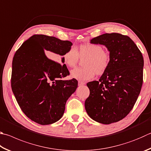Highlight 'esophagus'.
Returning a JSON list of instances; mask_svg holds the SVG:
<instances>
[{
  "label": "esophagus",
  "mask_w": 151,
  "mask_h": 151,
  "mask_svg": "<svg viewBox=\"0 0 151 151\" xmlns=\"http://www.w3.org/2000/svg\"><path fill=\"white\" fill-rule=\"evenodd\" d=\"M86 84V83L83 81H78V86H82V85H84Z\"/></svg>",
  "instance_id": "esophagus-1"
}]
</instances>
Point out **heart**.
Instances as JSON below:
<instances>
[{
  "label": "heart",
  "instance_id": "b5f03b06",
  "mask_svg": "<svg viewBox=\"0 0 151 151\" xmlns=\"http://www.w3.org/2000/svg\"><path fill=\"white\" fill-rule=\"evenodd\" d=\"M81 59H86L84 68H76L70 71L73 78L80 81H88L94 77L95 74L102 75L106 72L110 62V55L102 46L94 43L81 45L78 49L71 47L65 53L64 63L68 67H75Z\"/></svg>",
  "mask_w": 151,
  "mask_h": 151
}]
</instances>
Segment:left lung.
<instances>
[{
  "instance_id": "1",
  "label": "left lung",
  "mask_w": 151,
  "mask_h": 151,
  "mask_svg": "<svg viewBox=\"0 0 151 151\" xmlns=\"http://www.w3.org/2000/svg\"><path fill=\"white\" fill-rule=\"evenodd\" d=\"M108 49L110 62L99 81L87 83L90 95L84 106L90 118L102 124L117 122L127 116L140 94L144 60L127 35L104 34L90 40Z\"/></svg>"
}]
</instances>
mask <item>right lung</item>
I'll return each mask as SVG.
<instances>
[{
  "label": "right lung",
  "instance_id": "1",
  "mask_svg": "<svg viewBox=\"0 0 151 151\" xmlns=\"http://www.w3.org/2000/svg\"><path fill=\"white\" fill-rule=\"evenodd\" d=\"M72 45L69 41L34 35L23 43L14 56L13 94L26 116L40 125L52 124L61 118L67 100L78 86L75 78L61 80L69 74L66 65L49 59L45 52L53 54L55 59L60 58L64 64V55Z\"/></svg>",
  "mask_w": 151,
  "mask_h": 151
}]
</instances>
